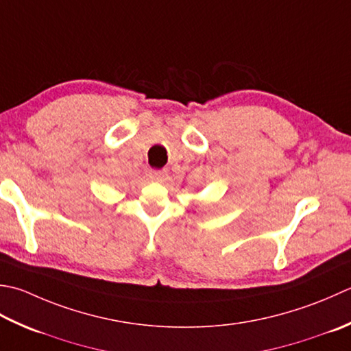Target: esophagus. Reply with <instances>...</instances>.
<instances>
[{"label": "esophagus", "instance_id": "34e87169", "mask_svg": "<svg viewBox=\"0 0 351 351\" xmlns=\"http://www.w3.org/2000/svg\"><path fill=\"white\" fill-rule=\"evenodd\" d=\"M166 176H167V170H150V178H152V180H155V181H164L166 180Z\"/></svg>", "mask_w": 351, "mask_h": 351}]
</instances>
